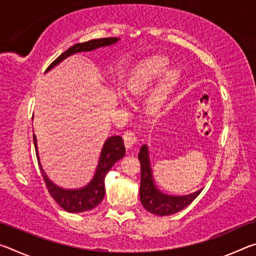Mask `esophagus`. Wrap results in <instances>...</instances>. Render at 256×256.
<instances>
[{"instance_id":"1","label":"esophagus","mask_w":256,"mask_h":256,"mask_svg":"<svg viewBox=\"0 0 256 256\" xmlns=\"http://www.w3.org/2000/svg\"><path fill=\"white\" fill-rule=\"evenodd\" d=\"M123 138H124V144L126 146V149L132 150L133 148H136V136L133 131H125L123 134Z\"/></svg>"}]
</instances>
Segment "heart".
<instances>
[{
  "label": "heart",
  "instance_id": "heart-1",
  "mask_svg": "<svg viewBox=\"0 0 256 256\" xmlns=\"http://www.w3.org/2000/svg\"><path fill=\"white\" fill-rule=\"evenodd\" d=\"M168 66H170V60L164 56L156 55L142 60L133 73L131 84L128 86L130 90L132 92H138L148 88L150 84H154V81L157 80L167 71ZM178 76L180 73L176 70L168 71L166 73L152 99V105L154 108L158 107L160 102L164 100V96L178 80Z\"/></svg>",
  "mask_w": 256,
  "mask_h": 256
}]
</instances>
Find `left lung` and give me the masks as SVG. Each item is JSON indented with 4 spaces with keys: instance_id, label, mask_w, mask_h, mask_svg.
<instances>
[{
    "instance_id": "1",
    "label": "left lung",
    "mask_w": 256,
    "mask_h": 256,
    "mask_svg": "<svg viewBox=\"0 0 256 256\" xmlns=\"http://www.w3.org/2000/svg\"><path fill=\"white\" fill-rule=\"evenodd\" d=\"M138 160L141 164V185H140V200L146 211L157 216H170L183 210L190 202H193L201 193L198 192L185 196H167L159 190L154 185L152 172H151L148 146H141L138 152Z\"/></svg>"
}]
</instances>
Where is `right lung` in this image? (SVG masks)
Masks as SVG:
<instances>
[{"mask_svg": "<svg viewBox=\"0 0 256 256\" xmlns=\"http://www.w3.org/2000/svg\"><path fill=\"white\" fill-rule=\"evenodd\" d=\"M118 40V38L116 37L99 38V40H92L89 42L73 45L68 50L60 54L54 62H52L50 66L46 68V72L50 71V68H54L55 66H58L60 62H62L64 58H66L68 56H70L72 54L79 53V52H89L104 46H110L112 44H115ZM34 150H36L38 164H40L47 190H48V193L56 201V203H58V206H62L63 209L68 212H84L96 208L99 203L102 201L104 196H105L106 174L110 172V168L114 166V164L116 162H118L120 158H123L125 154V146L123 144L122 136H110L102 146L96 174H94L92 180L84 188L70 190L58 188V186H56L48 180V177L46 176L45 172L42 170V168L40 166V157H38L37 151V140L34 136Z\"/></svg>", "mask_w": 256, "mask_h": 256, "instance_id": "obj_1", "label": "right lung"}]
</instances>
